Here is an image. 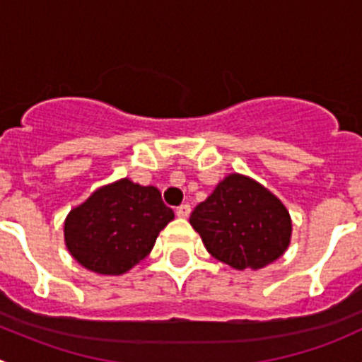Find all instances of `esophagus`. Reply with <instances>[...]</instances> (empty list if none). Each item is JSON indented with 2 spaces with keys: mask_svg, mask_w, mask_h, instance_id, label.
<instances>
[{
  "mask_svg": "<svg viewBox=\"0 0 362 362\" xmlns=\"http://www.w3.org/2000/svg\"><path fill=\"white\" fill-rule=\"evenodd\" d=\"M177 215L180 218H187L189 215H191V206H189V204H180V206L177 208Z\"/></svg>",
  "mask_w": 362,
  "mask_h": 362,
  "instance_id": "34e87169",
  "label": "esophagus"
}]
</instances>
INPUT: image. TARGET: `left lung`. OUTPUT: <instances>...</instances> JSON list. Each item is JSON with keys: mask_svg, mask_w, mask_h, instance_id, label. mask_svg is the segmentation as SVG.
I'll return each mask as SVG.
<instances>
[{"mask_svg": "<svg viewBox=\"0 0 362 362\" xmlns=\"http://www.w3.org/2000/svg\"><path fill=\"white\" fill-rule=\"evenodd\" d=\"M208 254L235 269H261L289 249V210L254 178L229 173L189 218Z\"/></svg>", "mask_w": 362, "mask_h": 362, "instance_id": "left-lung-1", "label": "left lung"}]
</instances>
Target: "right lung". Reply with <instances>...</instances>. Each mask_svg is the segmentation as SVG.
<instances>
[{
  "mask_svg": "<svg viewBox=\"0 0 362 362\" xmlns=\"http://www.w3.org/2000/svg\"><path fill=\"white\" fill-rule=\"evenodd\" d=\"M175 214L154 185L129 178L98 187L64 218L71 257L98 275H124L144 261Z\"/></svg>",
  "mask_w": 362,
  "mask_h": 362,
  "instance_id": "obj_1",
  "label": "right lung"
}]
</instances>
